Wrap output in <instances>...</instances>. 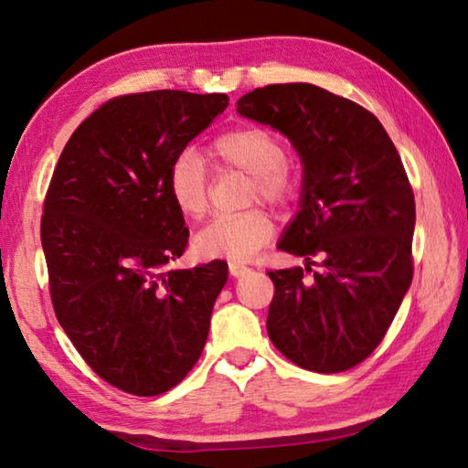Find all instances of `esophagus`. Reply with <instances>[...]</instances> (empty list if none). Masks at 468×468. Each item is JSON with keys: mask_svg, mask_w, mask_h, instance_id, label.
Here are the masks:
<instances>
[{"mask_svg": "<svg viewBox=\"0 0 468 468\" xmlns=\"http://www.w3.org/2000/svg\"><path fill=\"white\" fill-rule=\"evenodd\" d=\"M229 271H231L233 278H239L243 274H248L250 268L245 266V263H241V261H229Z\"/></svg>", "mask_w": 468, "mask_h": 468, "instance_id": "esophagus-1", "label": "esophagus"}]
</instances>
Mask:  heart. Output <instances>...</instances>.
Instances as JSON below:
<instances>
[{"instance_id": "obj_1", "label": "heart", "mask_w": 468, "mask_h": 468, "mask_svg": "<svg viewBox=\"0 0 468 468\" xmlns=\"http://www.w3.org/2000/svg\"><path fill=\"white\" fill-rule=\"evenodd\" d=\"M207 157L215 172L250 174L248 202L263 200L284 207L299 194V177L286 164L282 141L263 126H237L210 143ZM210 174L194 151H182L167 172V192L176 208L188 218H200L208 208ZM274 220L261 208L231 217H217L194 237L207 258L250 260L274 237Z\"/></svg>"}]
</instances>
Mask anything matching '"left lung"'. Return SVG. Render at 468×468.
Returning <instances> with one entry per match:
<instances>
[{"label": "left lung", "instance_id": "obj_1", "mask_svg": "<svg viewBox=\"0 0 468 468\" xmlns=\"http://www.w3.org/2000/svg\"><path fill=\"white\" fill-rule=\"evenodd\" d=\"M237 112L286 134L303 161L301 210L278 250L307 266L268 271L271 344L304 370L354 368L413 278L415 198L401 157L375 114L313 83L256 88Z\"/></svg>", "mask_w": 468, "mask_h": 468}]
</instances>
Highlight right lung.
Here are the masks:
<instances>
[{"label":"right lung","mask_w":468,"mask_h":468,"mask_svg":"<svg viewBox=\"0 0 468 468\" xmlns=\"http://www.w3.org/2000/svg\"><path fill=\"white\" fill-rule=\"evenodd\" d=\"M227 106L225 93L180 90L108 100L50 177L40 241L55 315L88 367L124 393H165L205 350L227 261L167 268L188 245L167 172Z\"/></svg>","instance_id":"add662e5"}]
</instances>
